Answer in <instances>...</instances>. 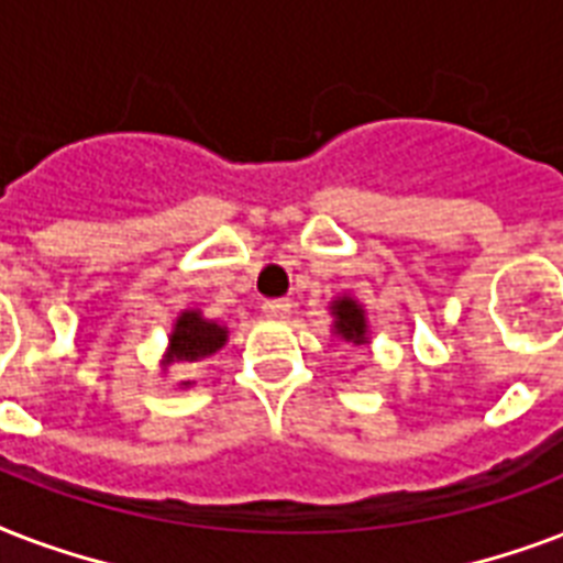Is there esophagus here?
<instances>
[{"instance_id": "obj_1", "label": "esophagus", "mask_w": 563, "mask_h": 563, "mask_svg": "<svg viewBox=\"0 0 563 563\" xmlns=\"http://www.w3.org/2000/svg\"><path fill=\"white\" fill-rule=\"evenodd\" d=\"M261 311H264V317H269V320H282V317L290 313V299H267V302L261 305Z\"/></svg>"}]
</instances>
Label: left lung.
Returning a JSON list of instances; mask_svg holds the SVG:
<instances>
[{
    "instance_id": "left-lung-1",
    "label": "left lung",
    "mask_w": 563,
    "mask_h": 563,
    "mask_svg": "<svg viewBox=\"0 0 563 563\" xmlns=\"http://www.w3.org/2000/svg\"><path fill=\"white\" fill-rule=\"evenodd\" d=\"M331 317H334V334L343 338L346 343L364 346L369 343L367 338V313L352 296H338L331 302Z\"/></svg>"
}]
</instances>
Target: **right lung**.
Masks as SVG:
<instances>
[{"mask_svg": "<svg viewBox=\"0 0 563 563\" xmlns=\"http://www.w3.org/2000/svg\"><path fill=\"white\" fill-rule=\"evenodd\" d=\"M229 341V329L220 322L205 320L202 311H181L178 320L173 322V334H169V350L164 358V367L169 364H194L217 350H222V343ZM194 382H181V387H190Z\"/></svg>", "mask_w": 563, "mask_h": 563, "instance_id": "add662e5", "label": "right lung"}]
</instances>
